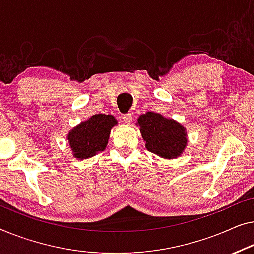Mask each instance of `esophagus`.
I'll return each instance as SVG.
<instances>
[{"label":"esophagus","mask_w":254,"mask_h":254,"mask_svg":"<svg viewBox=\"0 0 254 254\" xmlns=\"http://www.w3.org/2000/svg\"><path fill=\"white\" fill-rule=\"evenodd\" d=\"M122 120H123L124 123L130 124L132 122V114L131 113L124 114V115H122Z\"/></svg>","instance_id":"esophagus-1"}]
</instances>
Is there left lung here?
I'll list each match as a JSON object with an SVG mask.
<instances>
[{
  "mask_svg": "<svg viewBox=\"0 0 254 254\" xmlns=\"http://www.w3.org/2000/svg\"><path fill=\"white\" fill-rule=\"evenodd\" d=\"M137 126L146 141L147 151L160 158L171 160L183 154L188 145L187 128L162 114L147 112L138 117Z\"/></svg>",
  "mask_w": 254,
  "mask_h": 254,
  "instance_id": "obj_1",
  "label": "left lung"
}]
</instances>
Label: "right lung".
I'll use <instances>...</instances> for the list:
<instances>
[{
  "mask_svg": "<svg viewBox=\"0 0 254 254\" xmlns=\"http://www.w3.org/2000/svg\"><path fill=\"white\" fill-rule=\"evenodd\" d=\"M115 126H117V120L113 115L95 114L71 128L66 135V140L73 158L77 160L90 159L105 151L108 145L110 131Z\"/></svg>",
  "mask_w": 254,
  "mask_h": 254,
  "instance_id": "1",
  "label": "right lung"
}]
</instances>
